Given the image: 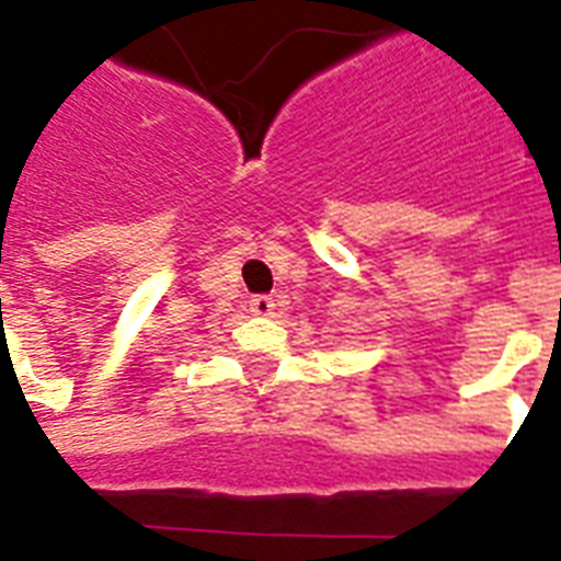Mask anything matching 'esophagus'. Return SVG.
Returning <instances> with one entry per match:
<instances>
[{
	"label": "esophagus",
	"mask_w": 561,
	"mask_h": 561,
	"mask_svg": "<svg viewBox=\"0 0 561 561\" xmlns=\"http://www.w3.org/2000/svg\"><path fill=\"white\" fill-rule=\"evenodd\" d=\"M273 308H276V299L273 297H264V294H259V297L250 299V311H253L255 317H271Z\"/></svg>",
	"instance_id": "1"
}]
</instances>
